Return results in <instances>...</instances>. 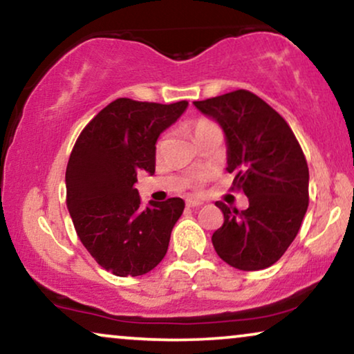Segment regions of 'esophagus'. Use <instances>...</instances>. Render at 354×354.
Instances as JSON below:
<instances>
[{"mask_svg": "<svg viewBox=\"0 0 354 354\" xmlns=\"http://www.w3.org/2000/svg\"><path fill=\"white\" fill-rule=\"evenodd\" d=\"M186 205L187 207H192V209H194V207H201L202 202L201 201H194V199H187L186 201Z\"/></svg>", "mask_w": 354, "mask_h": 354, "instance_id": "obj_1", "label": "esophagus"}]
</instances>
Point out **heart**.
<instances>
[{
    "label": "heart",
    "mask_w": 354,
    "mask_h": 354,
    "mask_svg": "<svg viewBox=\"0 0 354 354\" xmlns=\"http://www.w3.org/2000/svg\"><path fill=\"white\" fill-rule=\"evenodd\" d=\"M215 128H218V126H216L215 122L207 121V120H201V121H197L196 124H194V134H196V138H197V136L204 134V133H207V131L215 129ZM162 145H163V140H158V144H157V150L162 149ZM189 186H191V189H192V191H201V187H202V180H194V181L191 183Z\"/></svg>",
    "instance_id": "1"
}]
</instances>
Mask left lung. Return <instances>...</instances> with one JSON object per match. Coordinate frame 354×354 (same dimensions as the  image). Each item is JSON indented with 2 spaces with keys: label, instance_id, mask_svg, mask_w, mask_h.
I'll return each mask as SVG.
<instances>
[{
  "label": "left lung",
  "instance_id": "left-lung-1",
  "mask_svg": "<svg viewBox=\"0 0 354 354\" xmlns=\"http://www.w3.org/2000/svg\"><path fill=\"white\" fill-rule=\"evenodd\" d=\"M223 128L232 191L248 196L238 210L218 201L223 225L212 236L220 259L239 270H262L286 252L309 205V168L283 118L256 93L233 91L194 102Z\"/></svg>",
  "mask_w": 354,
  "mask_h": 354
}]
</instances>
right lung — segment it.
Instances as JSON below:
<instances>
[{
    "label": "right lung",
    "mask_w": 354,
    "mask_h": 354,
    "mask_svg": "<svg viewBox=\"0 0 354 354\" xmlns=\"http://www.w3.org/2000/svg\"><path fill=\"white\" fill-rule=\"evenodd\" d=\"M169 105L116 98L75 140L66 168V204L75 233L98 266L116 277H139L158 266L185 201L142 207L138 171L155 173V142L183 115Z\"/></svg>",
    "instance_id": "add662e5"
}]
</instances>
